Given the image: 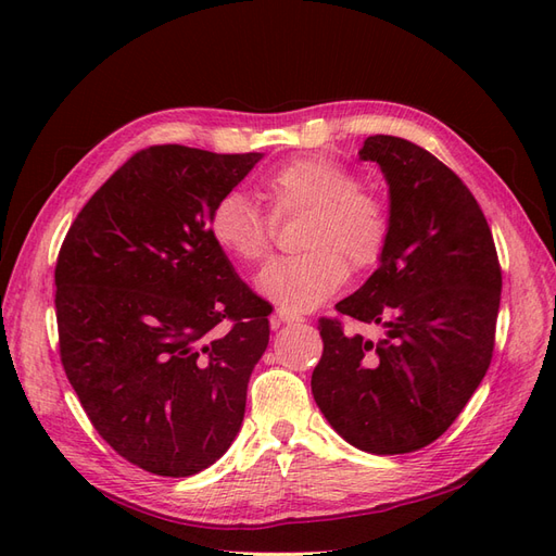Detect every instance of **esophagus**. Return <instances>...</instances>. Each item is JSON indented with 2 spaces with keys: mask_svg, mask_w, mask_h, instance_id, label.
Here are the masks:
<instances>
[{
  "mask_svg": "<svg viewBox=\"0 0 556 556\" xmlns=\"http://www.w3.org/2000/svg\"><path fill=\"white\" fill-rule=\"evenodd\" d=\"M290 323H301V315L290 311V308H282V306L276 308V313L271 317V327L278 329L280 325H290Z\"/></svg>",
  "mask_w": 556,
  "mask_h": 556,
  "instance_id": "esophagus-1",
  "label": "esophagus"
}]
</instances>
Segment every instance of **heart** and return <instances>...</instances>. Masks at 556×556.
I'll return each instance as SVG.
<instances>
[{"label": "heart", "instance_id": "1", "mask_svg": "<svg viewBox=\"0 0 556 556\" xmlns=\"http://www.w3.org/2000/svg\"><path fill=\"white\" fill-rule=\"evenodd\" d=\"M262 190L276 217L304 215L296 237L304 252L274 262L257 280L282 308L319 306L345 282L348 264L364 271L382 257L390 215L339 162L317 155L292 160L268 174ZM208 231L233 260L260 264L271 252L276 225L248 194L231 190L213 204Z\"/></svg>", "mask_w": 556, "mask_h": 556}]
</instances>
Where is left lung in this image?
Returning a JSON list of instances; mask_svg holds the SVG:
<instances>
[{
  "label": "left lung",
  "mask_w": 556,
  "mask_h": 556,
  "mask_svg": "<svg viewBox=\"0 0 556 556\" xmlns=\"http://www.w3.org/2000/svg\"><path fill=\"white\" fill-rule=\"evenodd\" d=\"M359 160L390 185V237L374 276L336 311L384 336H348L339 317H319L311 387L350 445L406 454L447 431L490 368L501 266L476 197L429 150L376 134Z\"/></svg>",
  "instance_id": "left-lung-1"
}]
</instances>
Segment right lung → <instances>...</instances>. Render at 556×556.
<instances>
[{
	"label": "right lung",
	"mask_w": 556,
	"mask_h": 556,
	"mask_svg": "<svg viewBox=\"0 0 556 556\" xmlns=\"http://www.w3.org/2000/svg\"><path fill=\"white\" fill-rule=\"evenodd\" d=\"M260 160L178 143L139 150L60 248L64 374L97 433L148 473L194 476L241 429L271 304L233 271L208 217Z\"/></svg>",
	"instance_id": "1"
}]
</instances>
